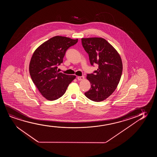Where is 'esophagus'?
Returning a JSON list of instances; mask_svg holds the SVG:
<instances>
[{
    "instance_id": "1",
    "label": "esophagus",
    "mask_w": 157,
    "mask_h": 157,
    "mask_svg": "<svg viewBox=\"0 0 157 157\" xmlns=\"http://www.w3.org/2000/svg\"><path fill=\"white\" fill-rule=\"evenodd\" d=\"M84 78H85L84 76H78L77 77V79L78 80H84Z\"/></svg>"
}]
</instances>
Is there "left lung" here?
I'll return each instance as SVG.
<instances>
[{"mask_svg":"<svg viewBox=\"0 0 157 157\" xmlns=\"http://www.w3.org/2000/svg\"><path fill=\"white\" fill-rule=\"evenodd\" d=\"M82 42L90 64L98 65L97 70L87 75L91 87L85 95L93 101H103L114 92L120 82L122 59L116 49L103 38H82Z\"/></svg>","mask_w":157,"mask_h":157,"instance_id":"8db88e82","label":"left lung"}]
</instances>
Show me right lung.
I'll list each match as a JSON object with an SVG mask.
<instances>
[{
	"label": "right lung",
	"mask_w": 157,
	"mask_h": 157,
	"mask_svg": "<svg viewBox=\"0 0 157 157\" xmlns=\"http://www.w3.org/2000/svg\"><path fill=\"white\" fill-rule=\"evenodd\" d=\"M67 37H53L35 50L30 59L29 73L34 84L45 99L54 101L64 95L75 75L59 72L65 52L78 42Z\"/></svg>",
	"instance_id": "add662e5"
}]
</instances>
